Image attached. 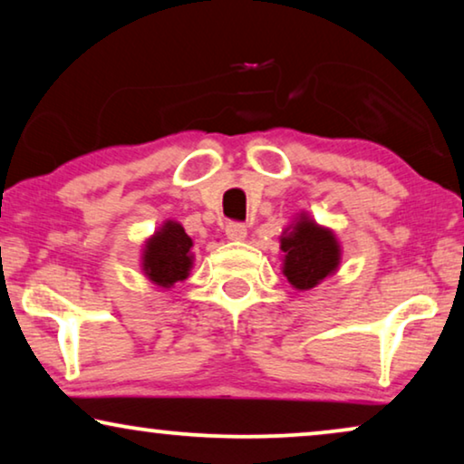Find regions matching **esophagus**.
Masks as SVG:
<instances>
[{"instance_id":"1","label":"esophagus","mask_w":464,"mask_h":464,"mask_svg":"<svg viewBox=\"0 0 464 464\" xmlns=\"http://www.w3.org/2000/svg\"><path fill=\"white\" fill-rule=\"evenodd\" d=\"M226 237L230 240H245L246 238V226L240 221H227Z\"/></svg>"}]
</instances>
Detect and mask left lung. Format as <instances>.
<instances>
[{"instance_id": "obj_1", "label": "left lung", "mask_w": 464, "mask_h": 464, "mask_svg": "<svg viewBox=\"0 0 464 464\" xmlns=\"http://www.w3.org/2000/svg\"><path fill=\"white\" fill-rule=\"evenodd\" d=\"M283 275L295 289L308 291L340 266V243L329 227H323L302 213L281 237Z\"/></svg>"}]
</instances>
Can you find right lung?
<instances>
[{"label": "right lung", "mask_w": 464, "mask_h": 464, "mask_svg": "<svg viewBox=\"0 0 464 464\" xmlns=\"http://www.w3.org/2000/svg\"><path fill=\"white\" fill-rule=\"evenodd\" d=\"M192 238L188 237L181 224L164 221L154 237L145 240L141 256V268L145 276L158 287L170 289L175 283L186 281L192 268Z\"/></svg>", "instance_id": "obj_1"}]
</instances>
